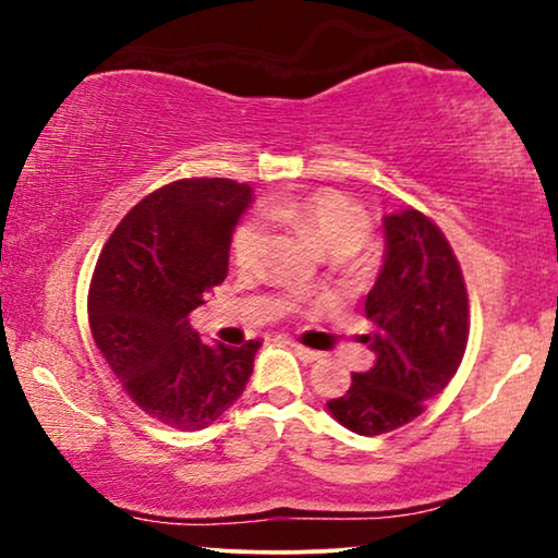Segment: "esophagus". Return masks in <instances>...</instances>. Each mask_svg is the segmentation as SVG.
Instances as JSON below:
<instances>
[{
	"label": "esophagus",
	"mask_w": 558,
	"mask_h": 558,
	"mask_svg": "<svg viewBox=\"0 0 558 558\" xmlns=\"http://www.w3.org/2000/svg\"><path fill=\"white\" fill-rule=\"evenodd\" d=\"M292 350L296 355L302 357V361H307V363H312V361H317L319 357V353L317 350H310V348H304V345H300V342H292Z\"/></svg>",
	"instance_id": "obj_1"
}]
</instances>
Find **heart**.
Segmentation results:
<instances>
[{"label":"heart","mask_w":558,"mask_h":558,"mask_svg":"<svg viewBox=\"0 0 558 558\" xmlns=\"http://www.w3.org/2000/svg\"><path fill=\"white\" fill-rule=\"evenodd\" d=\"M264 218L271 223L304 228L317 235L332 254H353L371 239L373 223L368 210L342 190L323 187L296 201L269 203ZM266 248V228L258 218H248L233 231L231 258L241 271L258 269Z\"/></svg>","instance_id":"b5f03b06"}]
</instances>
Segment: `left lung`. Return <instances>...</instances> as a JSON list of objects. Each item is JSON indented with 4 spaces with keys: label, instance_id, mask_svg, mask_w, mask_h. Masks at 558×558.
<instances>
[{
    "label": "left lung",
    "instance_id": "8db88e82",
    "mask_svg": "<svg viewBox=\"0 0 558 558\" xmlns=\"http://www.w3.org/2000/svg\"><path fill=\"white\" fill-rule=\"evenodd\" d=\"M386 262L365 296L376 353L345 396L327 401L345 429L378 437L414 422L460 368L470 338V300L447 235L414 208L384 220Z\"/></svg>",
    "mask_w": 558,
    "mask_h": 558
}]
</instances>
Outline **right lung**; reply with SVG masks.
<instances>
[{
	"instance_id": "right-lung-1",
	"label": "right lung",
	"mask_w": 558,
	"mask_h": 558,
	"mask_svg": "<svg viewBox=\"0 0 558 558\" xmlns=\"http://www.w3.org/2000/svg\"><path fill=\"white\" fill-rule=\"evenodd\" d=\"M251 187L190 178L142 197L104 243L88 287L96 348L136 407L174 429H205L246 388L262 342L210 345L190 312L228 277Z\"/></svg>"
}]
</instances>
